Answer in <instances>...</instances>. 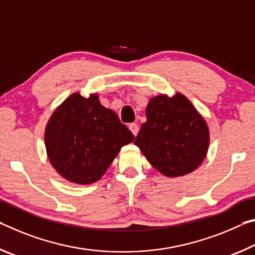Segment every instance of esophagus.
I'll list each match as a JSON object with an SVG mask.
<instances>
[{
	"label": "esophagus",
	"mask_w": 255,
	"mask_h": 255,
	"mask_svg": "<svg viewBox=\"0 0 255 255\" xmlns=\"http://www.w3.org/2000/svg\"><path fill=\"white\" fill-rule=\"evenodd\" d=\"M128 128H130V131L132 132V134L134 136H136L137 133H139V127H137V124H135V123L128 124Z\"/></svg>",
	"instance_id": "esophagus-1"
}]
</instances>
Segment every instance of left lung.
<instances>
[{"instance_id": "1", "label": "left lung", "mask_w": 255, "mask_h": 255, "mask_svg": "<svg viewBox=\"0 0 255 255\" xmlns=\"http://www.w3.org/2000/svg\"><path fill=\"white\" fill-rule=\"evenodd\" d=\"M147 122L134 144L157 170L168 177L183 176L201 165L209 147L206 121L181 94L150 100Z\"/></svg>"}]
</instances>
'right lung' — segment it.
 <instances>
[{
  "label": "right lung",
  "instance_id": "right-lung-1",
  "mask_svg": "<svg viewBox=\"0 0 255 255\" xmlns=\"http://www.w3.org/2000/svg\"><path fill=\"white\" fill-rule=\"evenodd\" d=\"M134 135L97 95L73 94L56 108L45 130L52 166L65 179L91 184L103 176L123 145Z\"/></svg>",
  "mask_w": 255,
  "mask_h": 255
}]
</instances>
